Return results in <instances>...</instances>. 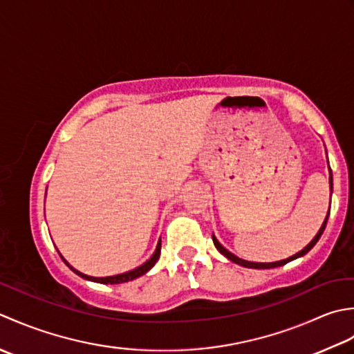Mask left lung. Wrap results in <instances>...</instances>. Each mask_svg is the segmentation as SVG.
<instances>
[{
	"mask_svg": "<svg viewBox=\"0 0 354 354\" xmlns=\"http://www.w3.org/2000/svg\"><path fill=\"white\" fill-rule=\"evenodd\" d=\"M331 189H333V177H331V169H330V191H331ZM327 220H328V214H327L326 220H324V223H322V226H321V229H319V232L315 235L313 240L310 241L304 249H302L301 252H298V254H295V255H293V257H290V258H287V259H281V261H275V263H254V261H246V259L238 258V257H235L234 254H230V252H229L226 248H223L221 244L218 243L217 238H215V235H212V240H214L215 248L218 249L220 254L225 255L227 259H230V261H234V263H236V264L243 266V268H249V269H273V268H279V266H284V264H287L288 261H292V259H297V258H299V257H302V255H306L307 252H308L310 249H312L316 243H318V240H319L321 235H322V232H324V229H326V226H327Z\"/></svg>",
	"mask_w": 354,
	"mask_h": 354,
	"instance_id": "1",
	"label": "left lung"
}]
</instances>
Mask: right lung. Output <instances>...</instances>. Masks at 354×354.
Wrapping results in <instances>:
<instances>
[{"instance_id": "right-lung-1", "label": "right lung", "mask_w": 354, "mask_h": 354, "mask_svg": "<svg viewBox=\"0 0 354 354\" xmlns=\"http://www.w3.org/2000/svg\"><path fill=\"white\" fill-rule=\"evenodd\" d=\"M160 248H162V241L158 240V243H157V248H156V252L153 254V257H151L147 263H143L142 266H139V268H136V269H133V270H129V272H125V273H120V275H114V277H104V278H96V277H88V275H85V273H81L79 270H76V269H73L71 268V266L66 261V259L62 258V255H61V258L64 259V263H66L68 268L73 270L76 275H79L81 278H84V279H88V281H95V283H100V284H122V283H128V281H133V279H136V278H139V277H142V275H145V273L153 268V266L157 263V259H158V257H160Z\"/></svg>"}]
</instances>
